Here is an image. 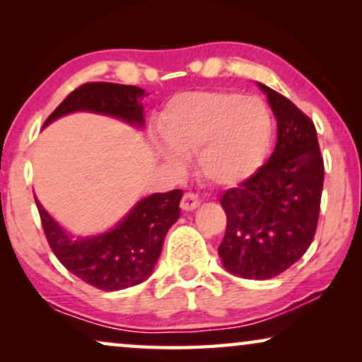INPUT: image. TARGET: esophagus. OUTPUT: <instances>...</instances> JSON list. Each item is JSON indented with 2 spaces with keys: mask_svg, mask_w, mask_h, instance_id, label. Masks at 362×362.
Masks as SVG:
<instances>
[{
  "mask_svg": "<svg viewBox=\"0 0 362 362\" xmlns=\"http://www.w3.org/2000/svg\"><path fill=\"white\" fill-rule=\"evenodd\" d=\"M201 201L199 197H197L196 194H191V192H186L185 196H182L181 199V209L189 212V211H194L196 207H199Z\"/></svg>",
  "mask_w": 362,
  "mask_h": 362,
  "instance_id": "esophagus-1",
  "label": "esophagus"
}]
</instances>
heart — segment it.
<instances>
[{
    "label": "heart",
    "mask_w": 362,
    "mask_h": 362,
    "mask_svg": "<svg viewBox=\"0 0 362 362\" xmlns=\"http://www.w3.org/2000/svg\"><path fill=\"white\" fill-rule=\"evenodd\" d=\"M274 122L260 97L229 90L177 95L160 117L166 144L156 151L166 166L180 171L182 156L196 155L197 171L217 187L249 180L269 150Z\"/></svg>",
    "instance_id": "obj_1"
}]
</instances>
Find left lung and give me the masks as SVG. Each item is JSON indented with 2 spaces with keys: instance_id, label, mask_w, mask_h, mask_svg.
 Returning <instances> with one entry per match:
<instances>
[{
  "instance_id": "8db88e82",
  "label": "left lung",
  "mask_w": 362,
  "mask_h": 362,
  "mask_svg": "<svg viewBox=\"0 0 362 362\" xmlns=\"http://www.w3.org/2000/svg\"><path fill=\"white\" fill-rule=\"evenodd\" d=\"M276 118L269 161L221 197L227 214L219 245L232 275L269 280L308 250L320 216L325 166L313 122L295 103L257 82Z\"/></svg>"
}]
</instances>
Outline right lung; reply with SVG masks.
I'll return each instance as SVG.
<instances>
[{"instance_id": "1", "label": "right lung", "mask_w": 362, "mask_h": 362, "mask_svg": "<svg viewBox=\"0 0 362 362\" xmlns=\"http://www.w3.org/2000/svg\"><path fill=\"white\" fill-rule=\"evenodd\" d=\"M135 86L110 82L83 83L64 98L44 127L74 112H90L143 128V97ZM42 127V128H44ZM181 189L143 197L112 229L74 237L36 199L44 234L54 255L66 269L98 290L117 291L135 286L153 274L170 227L180 219Z\"/></svg>"}]
</instances>
